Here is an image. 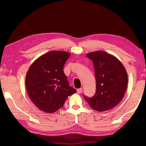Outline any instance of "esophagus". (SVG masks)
<instances>
[{
  "label": "esophagus",
  "instance_id": "34e87169",
  "mask_svg": "<svg viewBox=\"0 0 146 146\" xmlns=\"http://www.w3.org/2000/svg\"><path fill=\"white\" fill-rule=\"evenodd\" d=\"M83 91V88H80L79 89H77V93H78V94H80L81 93H82Z\"/></svg>",
  "mask_w": 146,
  "mask_h": 146
}]
</instances>
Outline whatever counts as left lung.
Returning <instances> with one entry per match:
<instances>
[{"label": "left lung", "mask_w": 146, "mask_h": 146, "mask_svg": "<svg viewBox=\"0 0 146 146\" xmlns=\"http://www.w3.org/2000/svg\"><path fill=\"white\" fill-rule=\"evenodd\" d=\"M93 61L96 92L93 97L84 96L93 109L104 111L115 107L122 100L127 87V73L118 59L107 52L97 51L86 54Z\"/></svg>", "instance_id": "obj_1"}]
</instances>
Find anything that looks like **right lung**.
<instances>
[{"label": "right lung", "instance_id": "right-lung-1", "mask_svg": "<svg viewBox=\"0 0 146 146\" xmlns=\"http://www.w3.org/2000/svg\"><path fill=\"white\" fill-rule=\"evenodd\" d=\"M70 52L51 51L31 65L26 76V87L31 100L40 110L53 113L63 106L68 96L76 92L69 85L63 67Z\"/></svg>", "mask_w": 146, "mask_h": 146}]
</instances>
